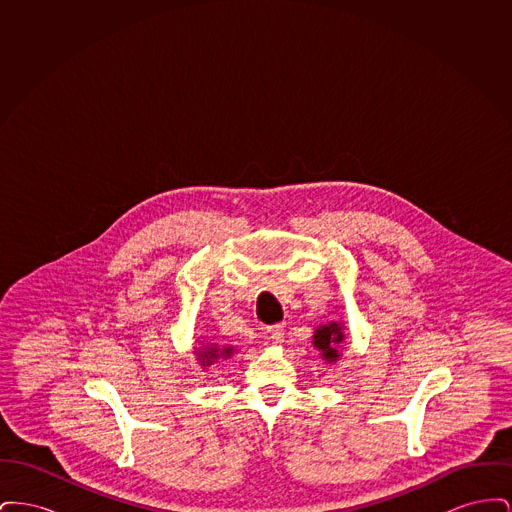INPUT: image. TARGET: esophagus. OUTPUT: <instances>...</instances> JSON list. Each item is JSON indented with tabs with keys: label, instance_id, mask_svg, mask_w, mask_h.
Segmentation results:
<instances>
[{
	"label": "esophagus",
	"instance_id": "esophagus-1",
	"mask_svg": "<svg viewBox=\"0 0 512 512\" xmlns=\"http://www.w3.org/2000/svg\"><path fill=\"white\" fill-rule=\"evenodd\" d=\"M267 336L272 340V343H282L284 341V326H280V324L268 326Z\"/></svg>",
	"mask_w": 512,
	"mask_h": 512
}]
</instances>
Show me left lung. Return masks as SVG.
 Here are the masks:
<instances>
[{
    "mask_svg": "<svg viewBox=\"0 0 512 512\" xmlns=\"http://www.w3.org/2000/svg\"><path fill=\"white\" fill-rule=\"evenodd\" d=\"M343 324L340 320H330L326 324H320L313 334V347L320 353V359L328 365L338 363L343 357Z\"/></svg>",
    "mask_w": 512,
    "mask_h": 512,
    "instance_id": "obj_1",
    "label": "left lung"
}]
</instances>
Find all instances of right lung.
<instances>
[{
	"label": "right lung",
	"mask_w": 512,
	"mask_h": 512,
	"mask_svg": "<svg viewBox=\"0 0 512 512\" xmlns=\"http://www.w3.org/2000/svg\"><path fill=\"white\" fill-rule=\"evenodd\" d=\"M194 353L197 363L205 370V368L215 365L220 359L222 361L230 359L236 353V349L232 345H219V343H209L207 341V343H201V347H195Z\"/></svg>",
	"instance_id": "1"
}]
</instances>
